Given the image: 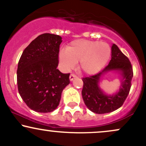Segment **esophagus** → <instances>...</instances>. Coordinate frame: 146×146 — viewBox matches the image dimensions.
<instances>
[{"instance_id": "obj_1", "label": "esophagus", "mask_w": 146, "mask_h": 146, "mask_svg": "<svg viewBox=\"0 0 146 146\" xmlns=\"http://www.w3.org/2000/svg\"><path fill=\"white\" fill-rule=\"evenodd\" d=\"M77 78V75H74V74H71V75H70V77H69V80H70V81H73V80H74V79H75Z\"/></svg>"}]
</instances>
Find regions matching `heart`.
<instances>
[{
  "instance_id": "obj_1",
  "label": "heart",
  "mask_w": 146,
  "mask_h": 146,
  "mask_svg": "<svg viewBox=\"0 0 146 146\" xmlns=\"http://www.w3.org/2000/svg\"><path fill=\"white\" fill-rule=\"evenodd\" d=\"M111 55L110 46L106 42L89 40H77L62 50L59 60L64 69H70L79 62V70L86 75H94L102 71Z\"/></svg>"
}]
</instances>
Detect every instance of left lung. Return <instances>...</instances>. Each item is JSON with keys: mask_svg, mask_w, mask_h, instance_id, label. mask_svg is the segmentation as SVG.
<instances>
[{"mask_svg": "<svg viewBox=\"0 0 146 146\" xmlns=\"http://www.w3.org/2000/svg\"><path fill=\"white\" fill-rule=\"evenodd\" d=\"M115 72L120 76V86L115 94H106L99 83L104 75ZM133 76L131 63L115 44L111 46V60L108 66L97 75L82 79V95L85 105L90 111L97 114L111 113L123 105L128 96Z\"/></svg>", "mask_w": 146, "mask_h": 146, "instance_id": "1", "label": "left lung"}]
</instances>
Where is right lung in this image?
Instances as JSON below:
<instances>
[{"label": "right lung", "mask_w": 146, "mask_h": 146, "mask_svg": "<svg viewBox=\"0 0 146 146\" xmlns=\"http://www.w3.org/2000/svg\"><path fill=\"white\" fill-rule=\"evenodd\" d=\"M62 42L58 35H40L25 48L18 62V92L27 106L36 112L56 110L62 90L70 83L69 73L57 69Z\"/></svg>", "instance_id": "add662e5"}]
</instances>
